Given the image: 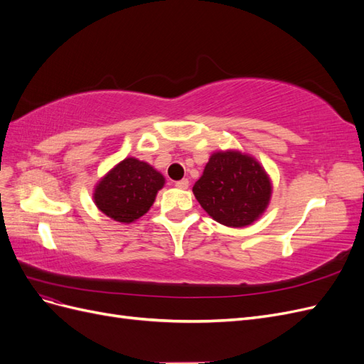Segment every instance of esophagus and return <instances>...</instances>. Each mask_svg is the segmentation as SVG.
Returning <instances> with one entry per match:
<instances>
[{"mask_svg":"<svg viewBox=\"0 0 364 364\" xmlns=\"http://www.w3.org/2000/svg\"><path fill=\"white\" fill-rule=\"evenodd\" d=\"M176 186H178V188H181V190H186L190 186V182L186 181V179H182V181L176 182Z\"/></svg>","mask_w":364,"mask_h":364,"instance_id":"34e87169","label":"esophagus"}]
</instances>
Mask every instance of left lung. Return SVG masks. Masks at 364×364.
Masks as SVG:
<instances>
[{"mask_svg": "<svg viewBox=\"0 0 364 364\" xmlns=\"http://www.w3.org/2000/svg\"><path fill=\"white\" fill-rule=\"evenodd\" d=\"M196 199L218 223L241 228L267 208L272 185L261 165L240 151H217L193 186Z\"/></svg>", "mask_w": 364, "mask_h": 364, "instance_id": "1", "label": "left lung"}]
</instances>
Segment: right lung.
<instances>
[{
    "label": "right lung",
    "mask_w": 364,
    "mask_h": 364,
    "mask_svg": "<svg viewBox=\"0 0 364 364\" xmlns=\"http://www.w3.org/2000/svg\"><path fill=\"white\" fill-rule=\"evenodd\" d=\"M164 182V176L147 162L127 158L97 185L94 200L107 217L132 223L149 211Z\"/></svg>",
    "instance_id": "right-lung-1"
}]
</instances>
